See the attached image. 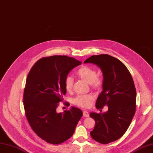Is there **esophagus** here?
I'll return each instance as SVG.
<instances>
[{
	"mask_svg": "<svg viewBox=\"0 0 153 153\" xmlns=\"http://www.w3.org/2000/svg\"><path fill=\"white\" fill-rule=\"evenodd\" d=\"M83 116L85 117H89V112L88 111H83Z\"/></svg>",
	"mask_w": 153,
	"mask_h": 153,
	"instance_id": "1",
	"label": "esophagus"
}]
</instances>
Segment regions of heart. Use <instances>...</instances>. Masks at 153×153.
<instances>
[{
    "instance_id": "b5f03b06",
    "label": "heart",
    "mask_w": 153,
    "mask_h": 153,
    "mask_svg": "<svg viewBox=\"0 0 153 153\" xmlns=\"http://www.w3.org/2000/svg\"><path fill=\"white\" fill-rule=\"evenodd\" d=\"M76 74L85 82L91 84L92 88L95 89L100 88L103 83L101 77L97 76V71L87 65H82L79 68ZM73 78L71 76H67L64 80V87L68 92H71L73 88ZM93 97L91 94H79L74 99L73 103L81 108H88Z\"/></svg>"
}]
</instances>
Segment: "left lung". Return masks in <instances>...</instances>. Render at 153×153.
I'll return each instance as SVG.
<instances>
[{
    "label": "left lung",
    "instance_id": "8db88e82",
    "mask_svg": "<svg viewBox=\"0 0 153 153\" xmlns=\"http://www.w3.org/2000/svg\"><path fill=\"white\" fill-rule=\"evenodd\" d=\"M100 68L103 75L102 91L96 104L97 109L108 105L104 113L91 112L96 121L90 134L101 144H108L121 137L136 112V91L133 79L126 66L119 59L108 54L92 56L84 62Z\"/></svg>",
    "mask_w": 153,
    "mask_h": 153
}]
</instances>
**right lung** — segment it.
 Instances as JSON below:
<instances>
[{
  "instance_id": "right-lung-1",
  "label": "right lung",
  "mask_w": 153,
  "mask_h": 153,
  "mask_svg": "<svg viewBox=\"0 0 153 153\" xmlns=\"http://www.w3.org/2000/svg\"><path fill=\"white\" fill-rule=\"evenodd\" d=\"M81 63L66 56L42 57L28 74L23 97L25 116L36 134L50 144L67 141L82 116V111L75 107L62 113L56 111L58 103L63 101L66 93L65 77Z\"/></svg>"
}]
</instances>
